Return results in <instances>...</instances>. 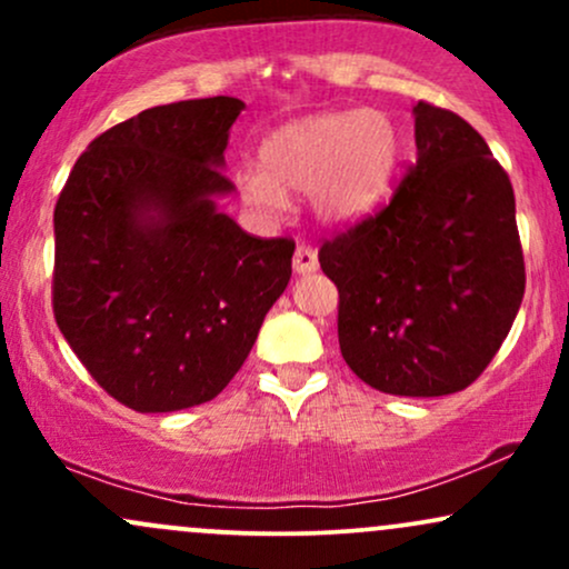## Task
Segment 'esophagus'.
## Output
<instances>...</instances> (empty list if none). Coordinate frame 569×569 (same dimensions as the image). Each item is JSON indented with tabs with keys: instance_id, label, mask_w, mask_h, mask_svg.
Listing matches in <instances>:
<instances>
[{
	"instance_id": "34e87169",
	"label": "esophagus",
	"mask_w": 569,
	"mask_h": 569,
	"mask_svg": "<svg viewBox=\"0 0 569 569\" xmlns=\"http://www.w3.org/2000/svg\"><path fill=\"white\" fill-rule=\"evenodd\" d=\"M316 267H318L316 248L310 243H299L297 251H293V270H297L299 276H305V272H312Z\"/></svg>"
}]
</instances>
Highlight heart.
Here are the masks:
<instances>
[{
	"mask_svg": "<svg viewBox=\"0 0 569 569\" xmlns=\"http://www.w3.org/2000/svg\"><path fill=\"white\" fill-rule=\"evenodd\" d=\"M401 133L382 109H345L307 117L262 143V171L240 176V194L259 211H278L286 189L310 192L312 211L348 224L390 194L401 166Z\"/></svg>",
	"mask_w": 569,
	"mask_h": 569,
	"instance_id": "1",
	"label": "heart"
}]
</instances>
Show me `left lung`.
<instances>
[{
  "mask_svg": "<svg viewBox=\"0 0 569 569\" xmlns=\"http://www.w3.org/2000/svg\"><path fill=\"white\" fill-rule=\"evenodd\" d=\"M417 162L393 198L323 240L345 363L390 396L466 390L525 297L513 187L487 141L449 109L415 107Z\"/></svg>",
  "mask_w": 569,
  "mask_h": 569,
  "instance_id": "obj_1",
  "label": "left lung"
}]
</instances>
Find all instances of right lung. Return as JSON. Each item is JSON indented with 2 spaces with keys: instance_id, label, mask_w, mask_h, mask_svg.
<instances>
[{
  "instance_id": "1",
  "label": "right lung",
  "mask_w": 569,
  "mask_h": 569,
  "mask_svg": "<svg viewBox=\"0 0 569 569\" xmlns=\"http://www.w3.org/2000/svg\"><path fill=\"white\" fill-rule=\"evenodd\" d=\"M240 98L166 103L109 128L58 194L53 316L109 396L136 411L211 401L291 278V238L217 208Z\"/></svg>"
}]
</instances>
